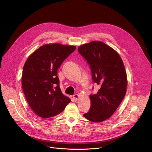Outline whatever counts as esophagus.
I'll return each mask as SVG.
<instances>
[{
    "label": "esophagus",
    "instance_id": "1",
    "mask_svg": "<svg viewBox=\"0 0 152 152\" xmlns=\"http://www.w3.org/2000/svg\"><path fill=\"white\" fill-rule=\"evenodd\" d=\"M73 97L75 99H78V97H79V95L77 94H74L73 96Z\"/></svg>",
    "mask_w": 152,
    "mask_h": 152
}]
</instances>
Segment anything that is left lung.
Instances as JSON below:
<instances>
[{
	"label": "left lung",
	"mask_w": 152,
	"mask_h": 152,
	"mask_svg": "<svg viewBox=\"0 0 152 152\" xmlns=\"http://www.w3.org/2000/svg\"><path fill=\"white\" fill-rule=\"evenodd\" d=\"M92 73L94 83L100 86L96 94H90L91 107L83 116L99 123L109 118L123 100L127 88V75L118 53L101 41H92L77 49Z\"/></svg>",
	"instance_id": "8db88e82"
}]
</instances>
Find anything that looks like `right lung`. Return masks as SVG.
I'll return each mask as SVG.
<instances>
[{"instance_id":"add662e5","label":"right lung","mask_w":152,"mask_h":152,"mask_svg":"<svg viewBox=\"0 0 152 152\" xmlns=\"http://www.w3.org/2000/svg\"><path fill=\"white\" fill-rule=\"evenodd\" d=\"M76 46L58 43L41 46L27 59L21 82L26 100L39 117L47 118L64 111L70 102L59 87L58 69Z\"/></svg>"}]
</instances>
